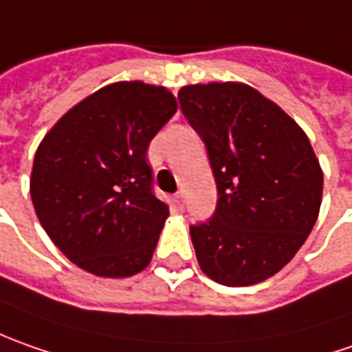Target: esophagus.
<instances>
[{
	"instance_id": "1",
	"label": "esophagus",
	"mask_w": 352,
	"mask_h": 352,
	"mask_svg": "<svg viewBox=\"0 0 352 352\" xmlns=\"http://www.w3.org/2000/svg\"><path fill=\"white\" fill-rule=\"evenodd\" d=\"M173 200H175V204L179 206V208H183V206H185V200H187V197H185V192H183V190H179V192H175Z\"/></svg>"
}]
</instances>
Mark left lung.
<instances>
[{
    "label": "left lung",
    "instance_id": "1",
    "mask_svg": "<svg viewBox=\"0 0 352 352\" xmlns=\"http://www.w3.org/2000/svg\"><path fill=\"white\" fill-rule=\"evenodd\" d=\"M179 104L204 142L218 190L210 220L190 226L200 269L220 285H257L296 255L316 224L320 162L304 130L249 85H187Z\"/></svg>",
    "mask_w": 352,
    "mask_h": 352
}]
</instances>
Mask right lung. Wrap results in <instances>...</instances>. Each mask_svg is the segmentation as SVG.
I'll return each mask as SVG.
<instances>
[{"label": "right lung", "mask_w": 352, "mask_h": 352, "mask_svg": "<svg viewBox=\"0 0 352 352\" xmlns=\"http://www.w3.org/2000/svg\"><path fill=\"white\" fill-rule=\"evenodd\" d=\"M175 111L165 87L120 81L67 111L41 142L32 204L83 271L118 278L148 267L169 208L153 195L146 152Z\"/></svg>", "instance_id": "right-lung-1"}]
</instances>
